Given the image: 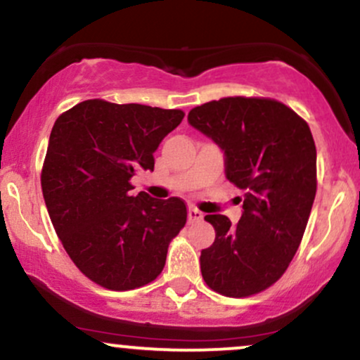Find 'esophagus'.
<instances>
[{
    "label": "esophagus",
    "instance_id": "esophagus-1",
    "mask_svg": "<svg viewBox=\"0 0 360 360\" xmlns=\"http://www.w3.org/2000/svg\"><path fill=\"white\" fill-rule=\"evenodd\" d=\"M201 220H203V213H201L198 208H194V206H191V208L188 210V221L194 223V221H201Z\"/></svg>",
    "mask_w": 360,
    "mask_h": 360
}]
</instances>
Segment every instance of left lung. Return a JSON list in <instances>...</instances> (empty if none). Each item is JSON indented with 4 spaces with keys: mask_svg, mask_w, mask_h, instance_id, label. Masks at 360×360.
<instances>
[{
    "mask_svg": "<svg viewBox=\"0 0 360 360\" xmlns=\"http://www.w3.org/2000/svg\"><path fill=\"white\" fill-rule=\"evenodd\" d=\"M193 128L225 157V176L243 189L237 225L206 214L214 242L201 250L213 291L245 298L274 284L298 250L316 194V147L308 123L283 103L221 98L189 111Z\"/></svg>",
    "mask_w": 360,
    "mask_h": 360,
    "instance_id": "1",
    "label": "left lung"
}]
</instances>
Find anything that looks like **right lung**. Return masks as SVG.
Returning <instances> with one entry per match:
<instances>
[{
  "instance_id": "1",
  "label": "right lung",
  "mask_w": 360,
  "mask_h": 360,
  "mask_svg": "<svg viewBox=\"0 0 360 360\" xmlns=\"http://www.w3.org/2000/svg\"><path fill=\"white\" fill-rule=\"evenodd\" d=\"M183 118L181 110L88 100L53 123L45 206L77 269L103 288L128 291L154 281L184 226L183 200L130 193L131 177L154 171V152Z\"/></svg>"
}]
</instances>
